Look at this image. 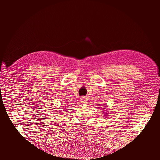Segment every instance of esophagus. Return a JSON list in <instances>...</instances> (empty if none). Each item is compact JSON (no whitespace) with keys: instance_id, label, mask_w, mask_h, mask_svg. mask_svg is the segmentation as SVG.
Returning a JSON list of instances; mask_svg holds the SVG:
<instances>
[{"instance_id":"esophagus-1","label":"esophagus","mask_w":160,"mask_h":160,"mask_svg":"<svg viewBox=\"0 0 160 160\" xmlns=\"http://www.w3.org/2000/svg\"><path fill=\"white\" fill-rule=\"evenodd\" d=\"M80 101H81V103H87V99L85 98H84V97H81V98H80Z\"/></svg>"}]
</instances>
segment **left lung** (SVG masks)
<instances>
[{"mask_svg":"<svg viewBox=\"0 0 160 160\" xmlns=\"http://www.w3.org/2000/svg\"><path fill=\"white\" fill-rule=\"evenodd\" d=\"M105 113V115H106L107 114H108V113Z\"/></svg>","mask_w":160,"mask_h":160,"instance_id":"1","label":"left lung"}]
</instances>
